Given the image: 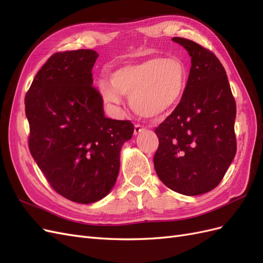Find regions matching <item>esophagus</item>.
<instances>
[{"instance_id": "34e87169", "label": "esophagus", "mask_w": 263, "mask_h": 263, "mask_svg": "<svg viewBox=\"0 0 263 263\" xmlns=\"http://www.w3.org/2000/svg\"><path fill=\"white\" fill-rule=\"evenodd\" d=\"M144 129H145V127L142 126L141 124H136V125H134V134L137 136V134H139L140 132H142Z\"/></svg>"}]
</instances>
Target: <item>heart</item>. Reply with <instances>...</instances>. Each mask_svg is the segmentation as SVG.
<instances>
[{
    "label": "heart",
    "instance_id": "obj_1",
    "mask_svg": "<svg viewBox=\"0 0 263 263\" xmlns=\"http://www.w3.org/2000/svg\"><path fill=\"white\" fill-rule=\"evenodd\" d=\"M187 69L178 58H150L114 71L111 83L101 82L105 102L118 105L121 94L130 96V105L141 116L160 118L182 99L187 85Z\"/></svg>",
    "mask_w": 263,
    "mask_h": 263
}]
</instances>
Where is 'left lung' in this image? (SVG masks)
Listing matches in <instances>:
<instances>
[{
  "mask_svg": "<svg viewBox=\"0 0 263 263\" xmlns=\"http://www.w3.org/2000/svg\"><path fill=\"white\" fill-rule=\"evenodd\" d=\"M191 57L185 92L157 129L154 169L169 189L184 196L213 190L237 152V106L223 65L213 53L183 37H172Z\"/></svg>",
  "mask_w": 263,
  "mask_h": 263,
  "instance_id": "left-lung-1",
  "label": "left lung"
}]
</instances>
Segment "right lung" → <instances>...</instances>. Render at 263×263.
<instances>
[{
  "label": "right lung",
  "instance_id": "add662e5",
  "mask_svg": "<svg viewBox=\"0 0 263 263\" xmlns=\"http://www.w3.org/2000/svg\"><path fill=\"white\" fill-rule=\"evenodd\" d=\"M98 57L93 50L55 53L25 96L33 159L53 190L83 204L111 191L121 147L134 131L129 120L104 117L103 99L92 85Z\"/></svg>",
  "mask_w": 263,
  "mask_h": 263
}]
</instances>
